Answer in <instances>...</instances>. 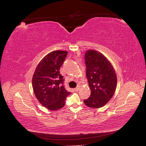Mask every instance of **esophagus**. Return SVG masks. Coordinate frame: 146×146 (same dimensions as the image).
I'll return each instance as SVG.
<instances>
[{"mask_svg":"<svg viewBox=\"0 0 146 146\" xmlns=\"http://www.w3.org/2000/svg\"><path fill=\"white\" fill-rule=\"evenodd\" d=\"M79 90H80V88H79V87H77V88H75V89H74V91H76V92H77V91H78Z\"/></svg>","mask_w":146,"mask_h":146,"instance_id":"1","label":"esophagus"}]
</instances>
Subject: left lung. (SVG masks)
<instances>
[{"instance_id": "obj_1", "label": "left lung", "mask_w": 146, "mask_h": 146, "mask_svg": "<svg viewBox=\"0 0 146 146\" xmlns=\"http://www.w3.org/2000/svg\"><path fill=\"white\" fill-rule=\"evenodd\" d=\"M85 60L91 95L84 100V103L88 107H102L112 98L116 91V72L110 61L97 50H87Z\"/></svg>"}]
</instances>
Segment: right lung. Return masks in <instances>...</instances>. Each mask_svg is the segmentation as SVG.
Segmentation results:
<instances>
[{"mask_svg": "<svg viewBox=\"0 0 146 146\" xmlns=\"http://www.w3.org/2000/svg\"><path fill=\"white\" fill-rule=\"evenodd\" d=\"M68 55L66 50H55L41 60L32 77V87L36 99L43 107L54 110L62 108L70 92L61 84L60 69Z\"/></svg>", "mask_w": 146, "mask_h": 146, "instance_id": "add662e5", "label": "right lung"}]
</instances>
